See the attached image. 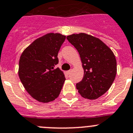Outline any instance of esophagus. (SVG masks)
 I'll list each match as a JSON object with an SVG mask.
<instances>
[{"label":"esophagus","instance_id":"34e87169","mask_svg":"<svg viewBox=\"0 0 133 133\" xmlns=\"http://www.w3.org/2000/svg\"><path fill=\"white\" fill-rule=\"evenodd\" d=\"M71 71H72V69H70V70H69V71H67V74H70Z\"/></svg>","mask_w":133,"mask_h":133}]
</instances>
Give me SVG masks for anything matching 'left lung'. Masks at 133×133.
<instances>
[{"mask_svg":"<svg viewBox=\"0 0 133 133\" xmlns=\"http://www.w3.org/2000/svg\"><path fill=\"white\" fill-rule=\"evenodd\" d=\"M77 50L84 69L81 81L76 84L85 98L95 100L109 90L117 73V62L111 50L95 37L81 33L67 37Z\"/></svg>","mask_w":133,"mask_h":133,"instance_id":"1","label":"left lung"}]
</instances>
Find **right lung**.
I'll return each mask as SVG.
<instances>
[{"label": "right lung", "instance_id": "add662e5", "mask_svg": "<svg viewBox=\"0 0 133 133\" xmlns=\"http://www.w3.org/2000/svg\"><path fill=\"white\" fill-rule=\"evenodd\" d=\"M65 39L60 33L39 37L23 50L19 62L18 75L27 92L43 103L55 100L65 80L58 68V54Z\"/></svg>", "mask_w": 133, "mask_h": 133}]
</instances>
